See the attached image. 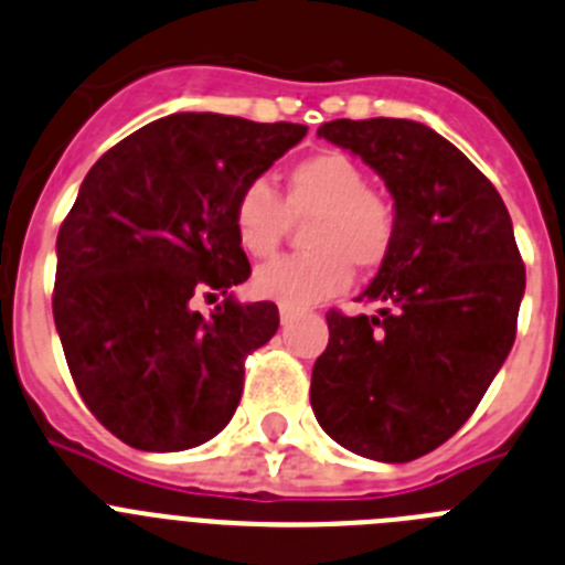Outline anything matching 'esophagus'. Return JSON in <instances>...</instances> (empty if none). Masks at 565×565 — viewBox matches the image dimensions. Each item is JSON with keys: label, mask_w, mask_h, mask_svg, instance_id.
I'll use <instances>...</instances> for the list:
<instances>
[{"label": "esophagus", "mask_w": 565, "mask_h": 565, "mask_svg": "<svg viewBox=\"0 0 565 565\" xmlns=\"http://www.w3.org/2000/svg\"><path fill=\"white\" fill-rule=\"evenodd\" d=\"M292 321H296V312L287 310V307H281V327H289Z\"/></svg>", "instance_id": "1"}]
</instances>
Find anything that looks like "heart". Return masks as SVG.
I'll return each instance as SVG.
<instances>
[{"instance_id": "heart-1", "label": "heart", "mask_w": 565, "mask_h": 565, "mask_svg": "<svg viewBox=\"0 0 565 565\" xmlns=\"http://www.w3.org/2000/svg\"><path fill=\"white\" fill-rule=\"evenodd\" d=\"M307 224L310 253L287 255L255 269L253 289L287 310H307L350 287L352 267L372 273L395 244V210L370 190L364 167L338 150L298 161L284 179V199L253 181L233 204L235 242L249 258H267L292 222Z\"/></svg>"}]
</instances>
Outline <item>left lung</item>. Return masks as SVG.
Wrapping results in <instances>:
<instances>
[{
    "label": "left lung",
    "instance_id": "1",
    "mask_svg": "<svg viewBox=\"0 0 565 565\" xmlns=\"http://www.w3.org/2000/svg\"><path fill=\"white\" fill-rule=\"evenodd\" d=\"M318 136L384 179L395 244L361 292L375 316L327 312L310 404L343 449L406 463L452 438L503 366L526 267L492 181L431 127L335 119Z\"/></svg>",
    "mask_w": 565,
    "mask_h": 565
}]
</instances>
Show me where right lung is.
Wrapping results in <instances>:
<instances>
[{
  "label": "right lung",
  "mask_w": 565,
  "mask_h": 565,
  "mask_svg": "<svg viewBox=\"0 0 565 565\" xmlns=\"http://www.w3.org/2000/svg\"><path fill=\"white\" fill-rule=\"evenodd\" d=\"M307 136L222 113H173L110 147L56 238L53 321L73 384L105 429L145 452L215 438L244 390V358L278 330L233 233L247 184ZM199 295H224L204 319Z\"/></svg>",
  "instance_id": "add662e5"
}]
</instances>
